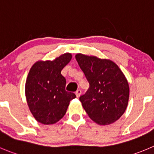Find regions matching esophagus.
Instances as JSON below:
<instances>
[{
	"label": "esophagus",
	"mask_w": 154,
	"mask_h": 154,
	"mask_svg": "<svg viewBox=\"0 0 154 154\" xmlns=\"http://www.w3.org/2000/svg\"><path fill=\"white\" fill-rule=\"evenodd\" d=\"M81 94H82V91L80 90V89H79V90H77L75 91V95H76V97H79L81 95Z\"/></svg>",
	"instance_id": "34e87169"
}]
</instances>
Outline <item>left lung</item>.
<instances>
[{"instance_id":"left-lung-1","label":"left lung","mask_w":154,"mask_h":154,"mask_svg":"<svg viewBox=\"0 0 154 154\" xmlns=\"http://www.w3.org/2000/svg\"><path fill=\"white\" fill-rule=\"evenodd\" d=\"M75 59L89 83L79 97L88 116L99 125L118 120L126 109L129 86L118 66L109 60L78 54Z\"/></svg>"}]
</instances>
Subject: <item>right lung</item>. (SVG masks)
I'll list each match as a JSON object with an SVG mask.
<instances>
[{
	"instance_id": "right-lung-1",
	"label": "right lung",
	"mask_w": 154,
	"mask_h": 154,
	"mask_svg": "<svg viewBox=\"0 0 154 154\" xmlns=\"http://www.w3.org/2000/svg\"><path fill=\"white\" fill-rule=\"evenodd\" d=\"M72 59L64 54L53 61H38L32 66L26 82L29 109L38 122L56 123L64 116L75 94L66 91V79L61 71Z\"/></svg>"
}]
</instances>
